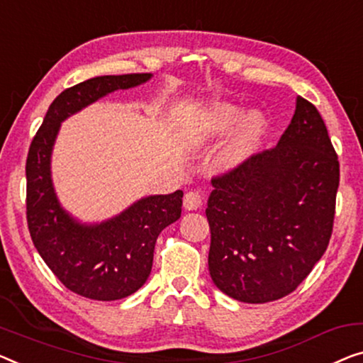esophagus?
Here are the masks:
<instances>
[{"label": "esophagus", "mask_w": 363, "mask_h": 363, "mask_svg": "<svg viewBox=\"0 0 363 363\" xmlns=\"http://www.w3.org/2000/svg\"><path fill=\"white\" fill-rule=\"evenodd\" d=\"M203 196L199 191H191L184 196V207L186 210H197L202 207Z\"/></svg>", "instance_id": "esophagus-1"}]
</instances>
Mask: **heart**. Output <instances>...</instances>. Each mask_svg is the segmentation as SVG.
<instances>
[{
  "label": "heart",
  "instance_id": "heart-1",
  "mask_svg": "<svg viewBox=\"0 0 363 363\" xmlns=\"http://www.w3.org/2000/svg\"><path fill=\"white\" fill-rule=\"evenodd\" d=\"M241 116V111L235 106L220 104L210 112V118L207 123V135H221L226 130L235 125L238 118ZM266 128L264 117L259 112H250L241 118L236 130L231 135L228 143L220 153V164L225 167H235L242 163L247 156L254 153V150L259 147L261 138Z\"/></svg>",
  "mask_w": 363,
  "mask_h": 363
}]
</instances>
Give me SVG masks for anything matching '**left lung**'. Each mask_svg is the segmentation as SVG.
<instances>
[{"instance_id": "obj_1", "label": "left lung", "mask_w": 363, "mask_h": 363, "mask_svg": "<svg viewBox=\"0 0 363 363\" xmlns=\"http://www.w3.org/2000/svg\"><path fill=\"white\" fill-rule=\"evenodd\" d=\"M205 210L208 270L245 303L284 298L308 277L333 235L339 161L323 117L296 97L277 147L212 179Z\"/></svg>"}]
</instances>
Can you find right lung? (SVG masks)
Instances as JSON below:
<instances>
[{"label": "right lung", "mask_w": 363, "mask_h": 363, "mask_svg": "<svg viewBox=\"0 0 363 363\" xmlns=\"http://www.w3.org/2000/svg\"><path fill=\"white\" fill-rule=\"evenodd\" d=\"M150 78L151 73L111 74L65 89L48 107L27 155L26 213L32 242L68 290L91 300L125 298L147 282L156 240L166 226L179 220L184 194L150 196L102 223H79L62 207L53 189V143L65 118L106 94Z\"/></svg>", "instance_id": "add662e5"}]
</instances>
